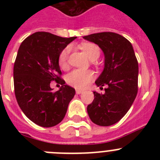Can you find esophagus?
<instances>
[{"mask_svg":"<svg viewBox=\"0 0 160 160\" xmlns=\"http://www.w3.org/2000/svg\"><path fill=\"white\" fill-rule=\"evenodd\" d=\"M82 92H83V91H82V90H76V94H81Z\"/></svg>","mask_w":160,"mask_h":160,"instance_id":"1","label":"esophagus"}]
</instances>
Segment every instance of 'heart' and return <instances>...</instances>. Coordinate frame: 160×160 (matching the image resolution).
Here are the masks:
<instances>
[{
  "label": "heart",
  "mask_w": 160,
  "mask_h": 160,
  "mask_svg": "<svg viewBox=\"0 0 160 160\" xmlns=\"http://www.w3.org/2000/svg\"><path fill=\"white\" fill-rule=\"evenodd\" d=\"M81 48L87 53L89 58L94 61L98 58L100 49L98 46L93 43H82ZM70 53V47L67 46L61 52L58 57V64L61 68L66 69L68 66V58ZM94 79V73L91 70H74L66 76V82L71 87L76 89H85Z\"/></svg>",
  "instance_id": "heart-1"
}]
</instances>
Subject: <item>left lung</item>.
Here are the masks:
<instances>
[{
	"mask_svg": "<svg viewBox=\"0 0 160 160\" xmlns=\"http://www.w3.org/2000/svg\"><path fill=\"white\" fill-rule=\"evenodd\" d=\"M83 38L98 45L104 53V68L95 84L100 89L107 87L103 94L93 92L94 101L87 106V113L94 123L111 126L128 113L135 101L138 92V61L131 42L118 33L98 32Z\"/></svg>",
	"mask_w": 160,
	"mask_h": 160,
	"instance_id": "left-lung-1",
	"label": "left lung"
}]
</instances>
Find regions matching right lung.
Masks as SVG:
<instances>
[{"label": "right lung", "mask_w": 160, "mask_h": 160, "mask_svg": "<svg viewBox=\"0 0 160 160\" xmlns=\"http://www.w3.org/2000/svg\"><path fill=\"white\" fill-rule=\"evenodd\" d=\"M76 38L36 32L20 46L13 67L15 96L24 114L37 125L51 128L62 122L75 94L58 74H62L59 54ZM54 80L63 85L56 92L50 87Z\"/></svg>", "instance_id": "right-lung-1"}]
</instances>
